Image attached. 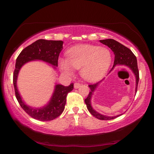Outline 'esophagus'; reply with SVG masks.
<instances>
[{
  "mask_svg": "<svg viewBox=\"0 0 154 154\" xmlns=\"http://www.w3.org/2000/svg\"><path fill=\"white\" fill-rule=\"evenodd\" d=\"M81 83H74V88L75 89H78V88H79V87H81Z\"/></svg>",
  "mask_w": 154,
  "mask_h": 154,
  "instance_id": "obj_1",
  "label": "esophagus"
}]
</instances>
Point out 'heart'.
<instances>
[{
  "instance_id": "obj_1",
  "label": "heart",
  "mask_w": 154,
  "mask_h": 154,
  "mask_svg": "<svg viewBox=\"0 0 154 154\" xmlns=\"http://www.w3.org/2000/svg\"><path fill=\"white\" fill-rule=\"evenodd\" d=\"M67 59L59 58L61 70L72 75L73 68L81 69V75L86 81L96 82L104 76L112 61L108 48L93 45H79L66 52Z\"/></svg>"
}]
</instances>
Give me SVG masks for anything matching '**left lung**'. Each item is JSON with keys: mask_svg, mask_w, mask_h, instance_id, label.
Listing matches in <instances>:
<instances>
[{"mask_svg": "<svg viewBox=\"0 0 154 154\" xmlns=\"http://www.w3.org/2000/svg\"><path fill=\"white\" fill-rule=\"evenodd\" d=\"M101 43L104 45H106L112 50L114 53L115 57H114V62H113V66L111 69V71L114 69L115 66H128V68L131 69L132 72L134 74L136 79V87H135V92H137V85L139 83V70L137 67V58L134 54L132 53V52L130 50L129 48H128L125 46L122 45L121 43H119V42L115 41L113 39H106V40H100V41ZM102 81L98 82L93 85H90L89 86L90 92L88 94V97L85 100V102L88 111L91 113L92 116L100 120H111L114 119L116 118L119 116L121 115L115 116H107L101 114V113H98L94 109L92 108L91 105V99L93 95L94 91H95L97 88L98 87L99 84H100Z\"/></svg>", "mask_w": 154, "mask_h": 154, "instance_id": "left-lung-1", "label": "left lung"}]
</instances>
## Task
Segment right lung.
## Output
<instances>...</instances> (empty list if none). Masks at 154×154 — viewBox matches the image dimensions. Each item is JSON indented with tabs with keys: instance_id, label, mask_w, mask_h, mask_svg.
<instances>
[{
	"instance_id": "right-lung-1",
	"label": "right lung",
	"mask_w": 154,
	"mask_h": 154,
	"mask_svg": "<svg viewBox=\"0 0 154 154\" xmlns=\"http://www.w3.org/2000/svg\"><path fill=\"white\" fill-rule=\"evenodd\" d=\"M62 41H48L39 39L25 48L19 54L16 60L13 73V84L16 98L22 108L31 117L41 121H52L62 114L66 104V96L73 89V83L69 86L56 84L51 99L45 106L33 108L28 106L22 100L17 86V81L20 69L26 63L34 60H41L52 65L54 69L58 66V58L63 49Z\"/></svg>"
}]
</instances>
